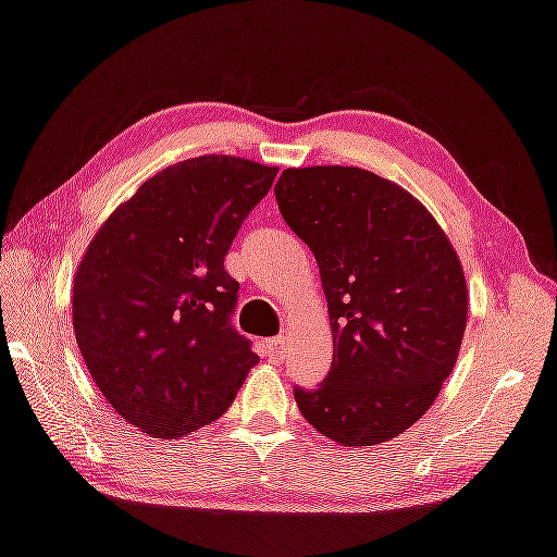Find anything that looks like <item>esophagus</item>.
<instances>
[{"label":"esophagus","mask_w":557,"mask_h":557,"mask_svg":"<svg viewBox=\"0 0 557 557\" xmlns=\"http://www.w3.org/2000/svg\"><path fill=\"white\" fill-rule=\"evenodd\" d=\"M286 348H288V343H286L284 335H278V338H273V341L267 343V352H269V358L273 362H281L286 358Z\"/></svg>","instance_id":"34e87169"}]
</instances>
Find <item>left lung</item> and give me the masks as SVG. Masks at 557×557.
<instances>
[{"mask_svg":"<svg viewBox=\"0 0 557 557\" xmlns=\"http://www.w3.org/2000/svg\"><path fill=\"white\" fill-rule=\"evenodd\" d=\"M281 214L321 271L333 364L294 389L306 422L343 446L409 430L451 375L467 331L461 261L426 207L360 168H288L273 187Z\"/></svg>","mask_w":557,"mask_h":557,"instance_id":"obj_1","label":"left lung"}]
</instances>
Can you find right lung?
Segmentation results:
<instances>
[{"instance_id": "obj_1", "label": "right lung", "mask_w": 557, "mask_h": 557, "mask_svg": "<svg viewBox=\"0 0 557 557\" xmlns=\"http://www.w3.org/2000/svg\"><path fill=\"white\" fill-rule=\"evenodd\" d=\"M278 168L202 154L143 182L73 278V333L117 414L158 440L222 417L259 355L234 331L224 257Z\"/></svg>"}]
</instances>
